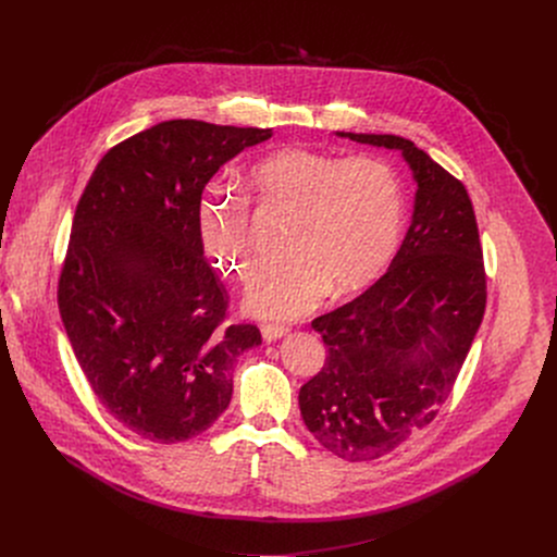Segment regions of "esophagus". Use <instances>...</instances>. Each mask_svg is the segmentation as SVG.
<instances>
[{
	"instance_id": "obj_1",
	"label": "esophagus",
	"mask_w": 557,
	"mask_h": 557,
	"mask_svg": "<svg viewBox=\"0 0 557 557\" xmlns=\"http://www.w3.org/2000/svg\"><path fill=\"white\" fill-rule=\"evenodd\" d=\"M286 333H288L286 326H277V324H264L262 326V337H264L267 344H273V342L282 339Z\"/></svg>"
}]
</instances>
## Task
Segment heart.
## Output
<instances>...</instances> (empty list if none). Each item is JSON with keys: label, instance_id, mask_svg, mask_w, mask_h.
<instances>
[{"label": "heart", "instance_id": "heart-1", "mask_svg": "<svg viewBox=\"0 0 557 557\" xmlns=\"http://www.w3.org/2000/svg\"><path fill=\"white\" fill-rule=\"evenodd\" d=\"M249 189L262 207L295 218L286 247L290 258L262 271L245 293V308L262 320H299L331 288L337 295L363 290L399 249L404 187L383 158L284 149L253 168ZM196 224L209 262L224 275L247 280L256 267L247 202L207 187Z\"/></svg>", "mask_w": 557, "mask_h": 557}]
</instances>
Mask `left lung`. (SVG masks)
<instances>
[{
    "instance_id": "obj_1",
    "label": "left lung",
    "mask_w": 557,
    "mask_h": 557,
    "mask_svg": "<svg viewBox=\"0 0 557 557\" xmlns=\"http://www.w3.org/2000/svg\"><path fill=\"white\" fill-rule=\"evenodd\" d=\"M337 136L401 151L417 183L412 224L387 273L312 322L329 357L299 389L301 419L329 451L359 462L389 454L434 421L481 329L487 284L460 181L408 138Z\"/></svg>"
}]
</instances>
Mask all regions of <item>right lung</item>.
<instances>
[{
	"label": "right lung",
	"instance_id": "obj_1",
	"mask_svg": "<svg viewBox=\"0 0 557 557\" xmlns=\"http://www.w3.org/2000/svg\"><path fill=\"white\" fill-rule=\"evenodd\" d=\"M273 129L194 119L112 147L76 205L59 312L103 408L153 443L198 436L226 410L233 363L262 344L222 329L226 290L205 260L196 207L213 174Z\"/></svg>",
	"mask_w": 557,
	"mask_h": 557
}]
</instances>
